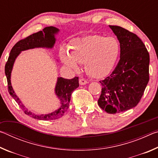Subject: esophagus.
Returning <instances> with one entry per match:
<instances>
[{
    "instance_id": "obj_1",
    "label": "esophagus",
    "mask_w": 158,
    "mask_h": 158,
    "mask_svg": "<svg viewBox=\"0 0 158 158\" xmlns=\"http://www.w3.org/2000/svg\"><path fill=\"white\" fill-rule=\"evenodd\" d=\"M87 83H88V81L84 79H79V84L80 85H85V84H86Z\"/></svg>"
}]
</instances>
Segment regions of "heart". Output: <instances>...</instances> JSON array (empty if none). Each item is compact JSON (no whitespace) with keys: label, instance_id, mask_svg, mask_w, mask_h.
I'll return each mask as SVG.
<instances>
[{"label":"heart","instance_id":"b5f03b06","mask_svg":"<svg viewBox=\"0 0 158 158\" xmlns=\"http://www.w3.org/2000/svg\"><path fill=\"white\" fill-rule=\"evenodd\" d=\"M120 49V43L116 37L90 35L72 41L68 53L63 50L60 52V58L65 65L74 70L78 69L77 63L84 64L90 76L100 78L113 69Z\"/></svg>","mask_w":158,"mask_h":158}]
</instances>
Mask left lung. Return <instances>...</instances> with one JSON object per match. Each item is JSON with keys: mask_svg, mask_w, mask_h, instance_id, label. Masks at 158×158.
<instances>
[{"mask_svg": "<svg viewBox=\"0 0 158 158\" xmlns=\"http://www.w3.org/2000/svg\"><path fill=\"white\" fill-rule=\"evenodd\" d=\"M120 42V60L109 77L100 81L98 105L116 114L138 105L149 81L150 56L137 35L118 26H109Z\"/></svg>", "mask_w": 158, "mask_h": 158, "instance_id": "obj_1", "label": "left lung"}]
</instances>
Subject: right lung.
<instances>
[{"label": "right lung", "mask_w": 158, "mask_h": 158, "mask_svg": "<svg viewBox=\"0 0 158 158\" xmlns=\"http://www.w3.org/2000/svg\"><path fill=\"white\" fill-rule=\"evenodd\" d=\"M58 32V29L56 27L47 26V27H45L42 31L37 32L17 42L11 49L8 59L5 66V73L7 77L8 92L10 95L15 99L26 115H28L29 116L37 120L49 121V120L58 119L63 116L69 107L72 93L79 87V77H75L71 79H64L62 77L58 78L55 92L60 101V107L58 110L49 114L37 115L32 113L31 111H28L25 107V106L21 102L19 98L16 95L15 91L12 89L11 82H10L11 72L16 58L18 56L21 52L36 47L52 48L56 41L54 35Z\"/></svg>", "instance_id": "obj_1"}]
</instances>
